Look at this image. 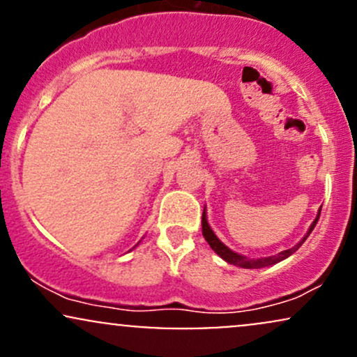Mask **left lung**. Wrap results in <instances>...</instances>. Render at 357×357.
Returning a JSON list of instances; mask_svg holds the SVG:
<instances>
[{"label": "left lung", "instance_id": "8db88e82", "mask_svg": "<svg viewBox=\"0 0 357 357\" xmlns=\"http://www.w3.org/2000/svg\"><path fill=\"white\" fill-rule=\"evenodd\" d=\"M319 216H321V211H319L317 218L314 220V223L310 225V228H309V231H307L305 238L310 235V231L314 230L315 225H317ZM202 228H203V236H204V240H206L208 243H210V247H211L213 250H215V253H218V255H220L221 258H223L225 261H228V264L236 265V267H241V268H261V267H268V265H275L277 261L284 260V258L292 255L294 252H297V248L301 247V245L305 241V238H304V240L301 241V243H297L294 248L284 250V252H280V253H278V255L265 257V258H257V260H250V258H247V257L238 255V253H235V252H233V250H230V248L227 247V245H223L218 238H216V235H215V233H213V230L210 228V225H208L206 215H204V211H203V218H202Z\"/></svg>", "mask_w": 357, "mask_h": 357}]
</instances>
